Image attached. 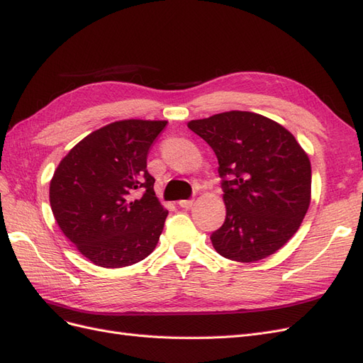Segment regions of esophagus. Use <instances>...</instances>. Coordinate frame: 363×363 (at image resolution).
<instances>
[{
  "instance_id": "1",
  "label": "esophagus",
  "mask_w": 363,
  "mask_h": 363,
  "mask_svg": "<svg viewBox=\"0 0 363 363\" xmlns=\"http://www.w3.org/2000/svg\"><path fill=\"white\" fill-rule=\"evenodd\" d=\"M193 206V199H182L179 201V207L182 208H190Z\"/></svg>"
}]
</instances>
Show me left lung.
Returning a JSON list of instances; mask_svg holds the SVG:
<instances>
[{"label":"left lung","mask_w":363,"mask_h":363,"mask_svg":"<svg viewBox=\"0 0 363 363\" xmlns=\"http://www.w3.org/2000/svg\"><path fill=\"white\" fill-rule=\"evenodd\" d=\"M219 162L225 220L210 239L231 261L256 262L299 230L311 201V164L285 127L231 110L189 123Z\"/></svg>","instance_id":"obj_1"}]
</instances>
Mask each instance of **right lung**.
<instances>
[{
    "instance_id": "right-lung-1",
    "label": "right lung",
    "mask_w": 363,
    "mask_h": 363,
    "mask_svg": "<svg viewBox=\"0 0 363 363\" xmlns=\"http://www.w3.org/2000/svg\"><path fill=\"white\" fill-rule=\"evenodd\" d=\"M165 125L167 121H116L87 135L55 170L53 216L95 265H133L160 240L169 211L155 194L147 155Z\"/></svg>"
}]
</instances>
